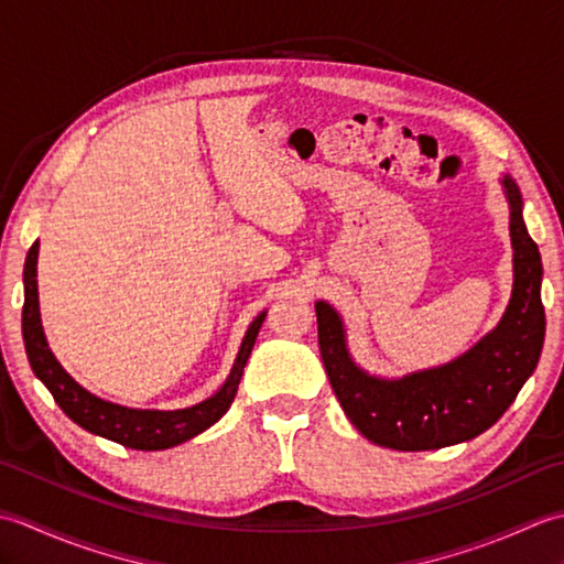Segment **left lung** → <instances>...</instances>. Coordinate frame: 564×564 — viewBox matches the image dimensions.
<instances>
[{
    "instance_id": "8db88e82",
    "label": "left lung",
    "mask_w": 564,
    "mask_h": 564,
    "mask_svg": "<svg viewBox=\"0 0 564 564\" xmlns=\"http://www.w3.org/2000/svg\"><path fill=\"white\" fill-rule=\"evenodd\" d=\"M509 203L513 285L492 332L448 364L382 378L354 361L344 319L315 303L319 354L332 390L358 434L392 451H436L492 426L533 376L545 339L541 251L523 223V198L509 174L499 178Z\"/></svg>"
}]
</instances>
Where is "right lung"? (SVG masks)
I'll return each instance as SVG.
<instances>
[{
  "label": "right lung",
  "instance_id": "1",
  "mask_svg": "<svg viewBox=\"0 0 564 564\" xmlns=\"http://www.w3.org/2000/svg\"><path fill=\"white\" fill-rule=\"evenodd\" d=\"M39 242H33L26 257V267H23V346H26V356L35 378L51 390L53 400L72 422L82 426L84 431H89L94 436L121 443L126 448L164 451L203 434V431L210 429L227 410H230L237 386L245 373L247 358L251 349H254L257 334L263 325V319H267V310L251 319V325L245 332V339L239 344L230 376L225 378L220 390L213 392L208 400L184 406V410H135V406L109 402L99 398V394L89 392L87 388H82L79 382L59 366L55 354L51 351V346H47L45 332L41 325L39 281H35V275H39Z\"/></svg>",
  "mask_w": 564,
  "mask_h": 564
}]
</instances>
